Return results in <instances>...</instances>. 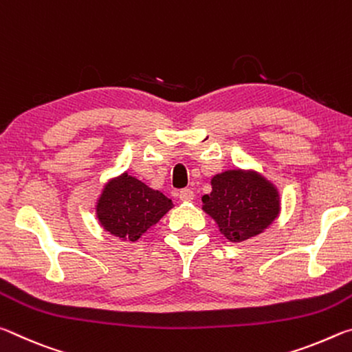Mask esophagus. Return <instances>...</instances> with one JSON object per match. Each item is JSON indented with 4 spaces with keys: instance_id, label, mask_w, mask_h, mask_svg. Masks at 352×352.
I'll use <instances>...</instances> for the list:
<instances>
[{
    "instance_id": "1",
    "label": "esophagus",
    "mask_w": 352,
    "mask_h": 352,
    "mask_svg": "<svg viewBox=\"0 0 352 352\" xmlns=\"http://www.w3.org/2000/svg\"><path fill=\"white\" fill-rule=\"evenodd\" d=\"M178 197H180V200H182V201H192V200H194V192H192V189H189V188H184V189H182L180 192H178Z\"/></svg>"
}]
</instances>
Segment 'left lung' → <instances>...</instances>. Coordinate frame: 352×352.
<instances>
[{"label":"left lung","instance_id":"1","mask_svg":"<svg viewBox=\"0 0 352 352\" xmlns=\"http://www.w3.org/2000/svg\"><path fill=\"white\" fill-rule=\"evenodd\" d=\"M201 210L230 242L252 239L269 228L281 211L279 190L253 169H230L211 178Z\"/></svg>","mask_w":352,"mask_h":352}]
</instances>
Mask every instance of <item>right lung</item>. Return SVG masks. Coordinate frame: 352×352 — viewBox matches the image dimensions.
<instances>
[{
  "label": "right lung",
  "mask_w": 352,
  "mask_h": 352,
  "mask_svg": "<svg viewBox=\"0 0 352 352\" xmlns=\"http://www.w3.org/2000/svg\"><path fill=\"white\" fill-rule=\"evenodd\" d=\"M172 208L170 199L127 170L104 184L94 205L104 231L129 243L138 242Z\"/></svg>",
  "instance_id": "right-lung-1"
}]
</instances>
